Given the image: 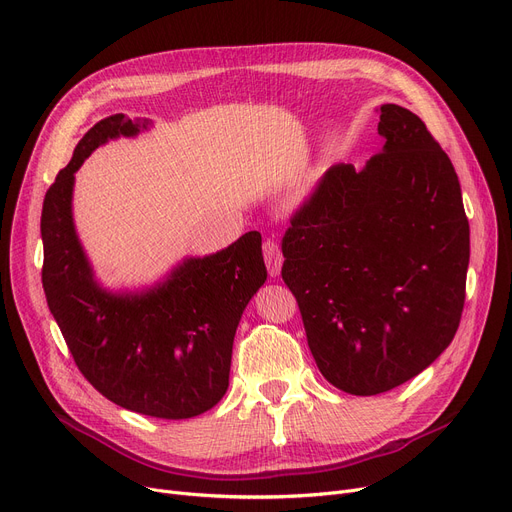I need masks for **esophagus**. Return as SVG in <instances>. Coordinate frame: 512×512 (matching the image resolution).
Here are the masks:
<instances>
[{
    "mask_svg": "<svg viewBox=\"0 0 512 512\" xmlns=\"http://www.w3.org/2000/svg\"><path fill=\"white\" fill-rule=\"evenodd\" d=\"M263 257H265V265H267L269 276H271V278L280 276L282 263H284L280 245H278L276 241H265V243H263Z\"/></svg>",
    "mask_w": 512,
    "mask_h": 512,
    "instance_id": "1",
    "label": "esophagus"
}]
</instances>
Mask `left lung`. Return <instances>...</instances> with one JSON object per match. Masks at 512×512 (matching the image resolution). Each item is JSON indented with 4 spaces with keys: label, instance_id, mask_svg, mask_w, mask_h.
<instances>
[{
    "label": "left lung",
    "instance_id": "8db88e82",
    "mask_svg": "<svg viewBox=\"0 0 512 512\" xmlns=\"http://www.w3.org/2000/svg\"><path fill=\"white\" fill-rule=\"evenodd\" d=\"M377 111L381 152L362 170L333 164L282 241L311 354L350 395L391 391L449 348L469 265L449 156L412 111Z\"/></svg>",
    "mask_w": 512,
    "mask_h": 512
}]
</instances>
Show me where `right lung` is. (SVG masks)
<instances>
[{
    "label": "right lung",
    "instance_id": "add662e5",
    "mask_svg": "<svg viewBox=\"0 0 512 512\" xmlns=\"http://www.w3.org/2000/svg\"><path fill=\"white\" fill-rule=\"evenodd\" d=\"M152 121L123 113L84 133L43 201V288L49 311L88 383L109 401L152 418L199 416L224 397L232 342L265 284L261 234L185 257L142 290H107L80 243L72 199L82 162L109 140L135 138Z\"/></svg>",
    "mask_w": 512,
    "mask_h": 512
}]
</instances>
